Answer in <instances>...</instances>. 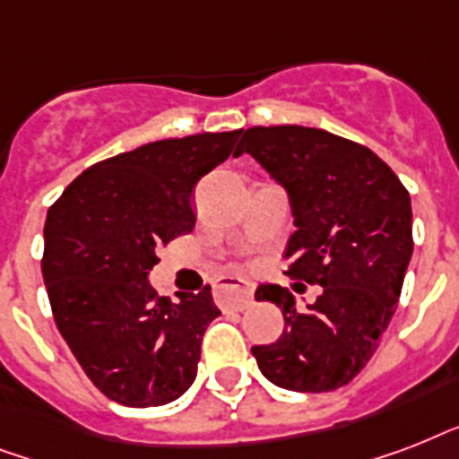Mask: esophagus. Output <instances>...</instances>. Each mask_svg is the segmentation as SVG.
Masks as SVG:
<instances>
[{
  "mask_svg": "<svg viewBox=\"0 0 459 459\" xmlns=\"http://www.w3.org/2000/svg\"><path fill=\"white\" fill-rule=\"evenodd\" d=\"M216 295L223 307H233V309H245L252 302L255 286L250 281L240 279V276H223L216 283Z\"/></svg>",
  "mask_w": 459,
  "mask_h": 459,
  "instance_id": "obj_1",
  "label": "esophagus"
}]
</instances>
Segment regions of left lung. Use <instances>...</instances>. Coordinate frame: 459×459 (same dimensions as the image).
I'll list each match as a JSON object with an SVG mask.
<instances>
[{"label": "left lung", "mask_w": 459, "mask_h": 459, "mask_svg": "<svg viewBox=\"0 0 459 459\" xmlns=\"http://www.w3.org/2000/svg\"><path fill=\"white\" fill-rule=\"evenodd\" d=\"M238 147L288 195V276L321 286L307 307L288 288L259 286L255 298L281 307L286 328L252 355L279 388L335 391L369 362L398 307L412 257L410 193L369 147L321 128L255 126Z\"/></svg>", "instance_id": "obj_1"}]
</instances>
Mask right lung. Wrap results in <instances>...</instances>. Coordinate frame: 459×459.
<instances>
[{"label": "right lung", "mask_w": 459, "mask_h": 459, "mask_svg": "<svg viewBox=\"0 0 459 459\" xmlns=\"http://www.w3.org/2000/svg\"><path fill=\"white\" fill-rule=\"evenodd\" d=\"M240 131L157 140L90 166L47 212L45 279L54 321L88 378L114 403L159 407L193 385L212 288L159 298L157 250L195 229L193 190Z\"/></svg>", "instance_id": "right-lung-1"}]
</instances>
